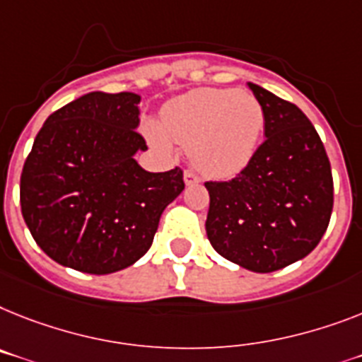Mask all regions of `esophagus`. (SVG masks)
<instances>
[{"label":"esophagus","instance_id":"1","mask_svg":"<svg viewBox=\"0 0 362 362\" xmlns=\"http://www.w3.org/2000/svg\"><path fill=\"white\" fill-rule=\"evenodd\" d=\"M183 181H185V185H187V187H192V185L199 183V177H198V175H194L192 172H185Z\"/></svg>","mask_w":362,"mask_h":362}]
</instances>
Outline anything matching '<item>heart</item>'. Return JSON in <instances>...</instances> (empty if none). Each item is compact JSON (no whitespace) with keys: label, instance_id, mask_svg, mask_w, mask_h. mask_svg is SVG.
<instances>
[{"label":"heart","instance_id":"heart-1","mask_svg":"<svg viewBox=\"0 0 362 362\" xmlns=\"http://www.w3.org/2000/svg\"><path fill=\"white\" fill-rule=\"evenodd\" d=\"M264 129V109L250 92L237 88H198L170 100L160 125L146 124V136L160 151L172 142L188 148L203 175L229 179L253 159Z\"/></svg>","mask_w":362,"mask_h":362}]
</instances>
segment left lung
<instances>
[{"instance_id": "obj_1", "label": "left lung", "mask_w": 362, "mask_h": 362, "mask_svg": "<svg viewBox=\"0 0 362 362\" xmlns=\"http://www.w3.org/2000/svg\"><path fill=\"white\" fill-rule=\"evenodd\" d=\"M247 86L264 109V142L238 177L205 183V229L223 259L268 274L318 246L333 211V177L309 118L267 88Z\"/></svg>"}]
</instances>
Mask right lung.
<instances>
[{"instance_id": "obj_1", "label": "right lung", "mask_w": 362, "mask_h": 362, "mask_svg": "<svg viewBox=\"0 0 362 362\" xmlns=\"http://www.w3.org/2000/svg\"><path fill=\"white\" fill-rule=\"evenodd\" d=\"M140 95L88 92L47 116L22 170L20 203L42 252L105 276L151 247L160 214L183 192V172H148L134 155Z\"/></svg>"}]
</instances>
